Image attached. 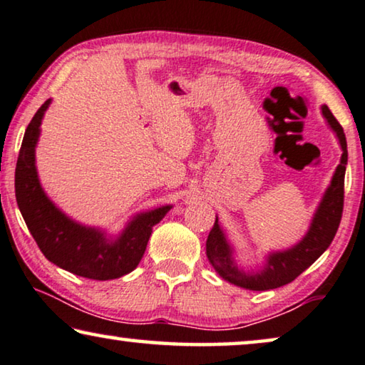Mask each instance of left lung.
I'll return each instance as SVG.
<instances>
[{"mask_svg":"<svg viewBox=\"0 0 365 365\" xmlns=\"http://www.w3.org/2000/svg\"><path fill=\"white\" fill-rule=\"evenodd\" d=\"M323 115L336 131L337 138L341 141L342 158L341 165L337 166L332 178L329 189L324 194L323 202H321L318 212H316L311 229L303 240L297 247L289 248L287 252H278L268 257L267 268L260 273H244L235 267L232 262L230 247L225 242L220 227L215 217L212 230L209 232L207 242H205V255H207L210 265L227 282L237 284V287L255 289V292H265L283 284L292 283L298 278L306 268L313 265L318 260L327 247L331 245L337 229H339L342 209H344V174L347 165V143L344 130L339 121L336 120L331 110L323 107Z\"/></svg>","mask_w":365,"mask_h":365,"instance_id":"left-lung-1","label":"left lung"}]
</instances>
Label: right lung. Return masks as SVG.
Returning <instances> with one entry per match:
<instances>
[{"instance_id":"obj_1","label":"right lung","mask_w":365,"mask_h":365,"mask_svg":"<svg viewBox=\"0 0 365 365\" xmlns=\"http://www.w3.org/2000/svg\"><path fill=\"white\" fill-rule=\"evenodd\" d=\"M51 100L26 128L14 173V192L26 225L47 260L78 277L113 279L135 270L146 250L148 240L158 222L171 207L155 209L130 222L117 240H107L98 230L67 219L41 189L34 166V148L39 125Z\"/></svg>"}]
</instances>
